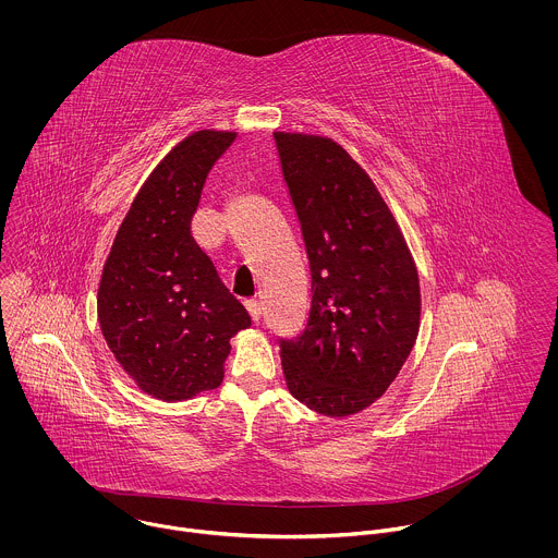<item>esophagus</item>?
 I'll list each match as a JSON object with an SVG mask.
<instances>
[{
    "label": "esophagus",
    "instance_id": "obj_1",
    "mask_svg": "<svg viewBox=\"0 0 558 558\" xmlns=\"http://www.w3.org/2000/svg\"><path fill=\"white\" fill-rule=\"evenodd\" d=\"M244 307H246V312H248V316H251L253 322H259V318H262V305L257 301H246Z\"/></svg>",
    "mask_w": 558,
    "mask_h": 558
}]
</instances>
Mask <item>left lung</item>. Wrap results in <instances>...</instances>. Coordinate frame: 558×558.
Returning <instances> with one entry per match:
<instances>
[{
	"mask_svg": "<svg viewBox=\"0 0 558 558\" xmlns=\"http://www.w3.org/2000/svg\"><path fill=\"white\" fill-rule=\"evenodd\" d=\"M312 270L305 330L279 337L294 398L348 416L398 378L418 332V277L365 169L332 140L275 133Z\"/></svg>",
	"mask_w": 558,
	"mask_h": 558,
	"instance_id": "8db88e82",
	"label": "left lung"
}]
</instances>
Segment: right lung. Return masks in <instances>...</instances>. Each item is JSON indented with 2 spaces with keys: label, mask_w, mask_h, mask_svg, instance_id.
Returning <instances> with one entry per match:
<instances>
[{
  "label": "right lung",
  "mask_w": 558,
  "mask_h": 558,
  "mask_svg": "<svg viewBox=\"0 0 558 558\" xmlns=\"http://www.w3.org/2000/svg\"><path fill=\"white\" fill-rule=\"evenodd\" d=\"M236 133L199 131L150 173L122 221L98 288V322L118 363L150 396L217 389L230 339L251 324L191 236L204 182Z\"/></svg>",
  "instance_id": "right-lung-1"
}]
</instances>
